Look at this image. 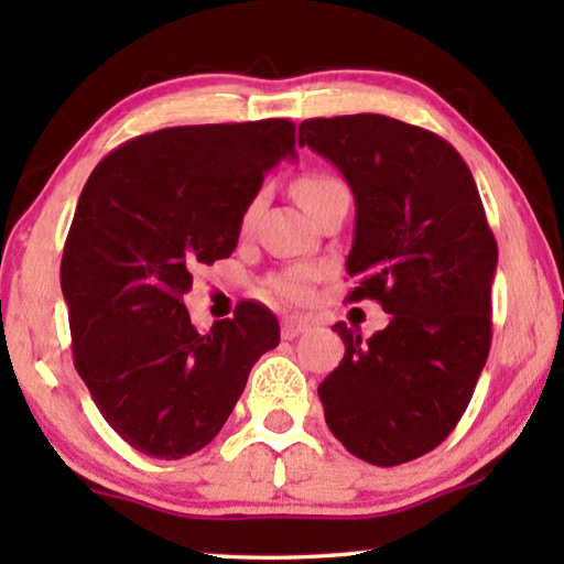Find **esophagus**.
Segmentation results:
<instances>
[{
    "mask_svg": "<svg viewBox=\"0 0 564 564\" xmlns=\"http://www.w3.org/2000/svg\"><path fill=\"white\" fill-rule=\"evenodd\" d=\"M308 328H311V323L303 316H285L281 321V336L285 340H293L295 336H301V333H305Z\"/></svg>",
    "mask_w": 564,
    "mask_h": 564,
    "instance_id": "1",
    "label": "esophagus"
}]
</instances>
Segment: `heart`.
<instances>
[{
  "label": "heart",
  "instance_id": "1",
  "mask_svg": "<svg viewBox=\"0 0 564 564\" xmlns=\"http://www.w3.org/2000/svg\"><path fill=\"white\" fill-rule=\"evenodd\" d=\"M293 191H295V198H299V204L313 216L323 204L328 202V198L348 191V186L333 174H305L295 181ZM251 216H253V208H248L246 224L251 221ZM318 275H321L318 265L299 263V265H291V269L269 275L265 289H269L273 295H281L285 301H303L311 295V289L313 283L318 281Z\"/></svg>",
  "mask_w": 564,
  "mask_h": 564
}]
</instances>
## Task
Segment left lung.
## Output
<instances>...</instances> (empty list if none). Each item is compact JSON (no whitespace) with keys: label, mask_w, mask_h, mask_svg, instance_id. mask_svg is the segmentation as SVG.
Wrapping results in <instances>:
<instances>
[{"label":"left lung","mask_w":564,"mask_h":564,"mask_svg":"<svg viewBox=\"0 0 564 564\" xmlns=\"http://www.w3.org/2000/svg\"><path fill=\"white\" fill-rule=\"evenodd\" d=\"M299 144L356 198L348 299L393 316L370 338L333 326L346 356L318 386L326 423L370 465L415 460L453 433L490 352L498 243L475 178L437 133L380 113L305 119Z\"/></svg>","instance_id":"1"}]
</instances>
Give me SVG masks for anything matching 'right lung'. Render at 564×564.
I'll return each instance as SVG.
<instances>
[{
    "mask_svg": "<svg viewBox=\"0 0 564 564\" xmlns=\"http://www.w3.org/2000/svg\"><path fill=\"white\" fill-rule=\"evenodd\" d=\"M295 156L289 119L144 133L104 156L62 256L76 373L123 441L178 460L214 441L253 362L279 346L269 308L241 303L202 336L184 293L234 253L263 176Z\"/></svg>",
    "mask_w": 564,
    "mask_h": 564,
    "instance_id": "add662e5",
    "label": "right lung"
}]
</instances>
